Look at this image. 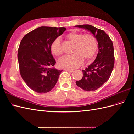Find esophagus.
<instances>
[{
	"instance_id": "34e87169",
	"label": "esophagus",
	"mask_w": 134,
	"mask_h": 134,
	"mask_svg": "<svg viewBox=\"0 0 134 134\" xmlns=\"http://www.w3.org/2000/svg\"><path fill=\"white\" fill-rule=\"evenodd\" d=\"M65 70V71H69V72H73L74 71H73V70H71V69H64Z\"/></svg>"
}]
</instances>
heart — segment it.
<instances>
[{"label":"heart","mask_w":134,"mask_h":134,"mask_svg":"<svg viewBox=\"0 0 134 134\" xmlns=\"http://www.w3.org/2000/svg\"><path fill=\"white\" fill-rule=\"evenodd\" d=\"M66 38L74 43L71 55L65 56L59 61L61 68L75 69L82 64L83 60L90 61L94 58L98 48L96 38L91 34H84L80 32H71L66 35ZM51 53L60 56L63 53L62 43L59 38L55 39L51 45Z\"/></svg>","instance_id":"1"}]
</instances>
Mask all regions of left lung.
Here are the masks:
<instances>
[{
    "instance_id": "8db88e82",
    "label": "left lung",
    "mask_w": 134,
    "mask_h": 134,
    "mask_svg": "<svg viewBox=\"0 0 134 134\" xmlns=\"http://www.w3.org/2000/svg\"><path fill=\"white\" fill-rule=\"evenodd\" d=\"M90 31L98 43V53L96 60L86 69L83 78L76 81L77 86L86 91H94L106 83L110 77L114 66L115 55L113 43L103 30L90 25L75 26Z\"/></svg>"
}]
</instances>
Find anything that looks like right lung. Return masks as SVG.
I'll use <instances>...</instances> for the list:
<instances>
[{"mask_svg": "<svg viewBox=\"0 0 134 134\" xmlns=\"http://www.w3.org/2000/svg\"><path fill=\"white\" fill-rule=\"evenodd\" d=\"M66 30L64 27L42 26L27 34L18 50L19 72L23 80L34 91L50 92L57 83L63 70L56 69L51 45Z\"/></svg>", "mask_w": 134, "mask_h": 134, "instance_id": "right-lung-1", "label": "right lung"}]
</instances>
